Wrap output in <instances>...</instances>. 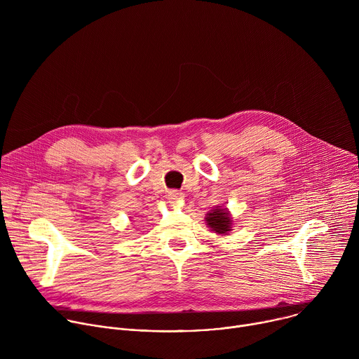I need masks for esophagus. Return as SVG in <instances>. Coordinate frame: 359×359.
Returning <instances> with one entry per match:
<instances>
[{"label":"esophagus","mask_w":359,"mask_h":359,"mask_svg":"<svg viewBox=\"0 0 359 359\" xmlns=\"http://www.w3.org/2000/svg\"><path fill=\"white\" fill-rule=\"evenodd\" d=\"M168 200H169V203L176 204L177 201H182V200H183V193H180V191H177V190H172V191H169V194H168Z\"/></svg>","instance_id":"esophagus-1"}]
</instances>
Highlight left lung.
Segmentation results:
<instances>
[{"instance_id":"left-lung-1","label":"left lung","mask_w":359,"mask_h":359,"mask_svg":"<svg viewBox=\"0 0 359 359\" xmlns=\"http://www.w3.org/2000/svg\"><path fill=\"white\" fill-rule=\"evenodd\" d=\"M204 222H206L208 227L219 234V236H227L230 231H233V217L229 212L227 208L223 206H216L213 210L208 212L206 217H204Z\"/></svg>"}]
</instances>
